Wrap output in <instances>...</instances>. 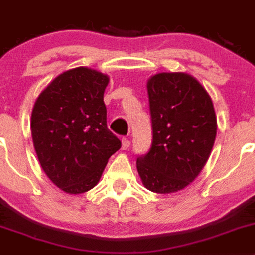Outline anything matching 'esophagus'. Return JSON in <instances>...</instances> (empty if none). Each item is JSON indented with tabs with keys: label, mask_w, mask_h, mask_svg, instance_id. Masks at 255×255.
Returning <instances> with one entry per match:
<instances>
[{
	"label": "esophagus",
	"mask_w": 255,
	"mask_h": 255,
	"mask_svg": "<svg viewBox=\"0 0 255 255\" xmlns=\"http://www.w3.org/2000/svg\"><path fill=\"white\" fill-rule=\"evenodd\" d=\"M129 145H130L129 139H127V138H123V139H122V149H123V150H126V149L129 148Z\"/></svg>",
	"instance_id": "esophagus-1"
}]
</instances>
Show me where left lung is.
Here are the masks:
<instances>
[{
    "label": "left lung",
    "mask_w": 255,
    "mask_h": 255,
    "mask_svg": "<svg viewBox=\"0 0 255 255\" xmlns=\"http://www.w3.org/2000/svg\"><path fill=\"white\" fill-rule=\"evenodd\" d=\"M153 142L137 159L144 186L173 194L189 186L210 158L217 133L212 100L186 73H159L146 82Z\"/></svg>",
    "instance_id": "8db88e82"
}]
</instances>
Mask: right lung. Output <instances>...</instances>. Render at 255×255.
Here are the masks:
<instances>
[{"mask_svg": "<svg viewBox=\"0 0 255 255\" xmlns=\"http://www.w3.org/2000/svg\"><path fill=\"white\" fill-rule=\"evenodd\" d=\"M110 78L79 66L56 76L35 100L30 120L40 166L55 186L70 195L100 181L121 142L107 128L105 89Z\"/></svg>", "mask_w": 255, "mask_h": 255, "instance_id": "obj_1", "label": "right lung"}]
</instances>
